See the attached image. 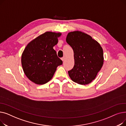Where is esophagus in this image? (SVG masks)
I'll return each instance as SVG.
<instances>
[{"label": "esophagus", "mask_w": 126, "mask_h": 126, "mask_svg": "<svg viewBox=\"0 0 126 126\" xmlns=\"http://www.w3.org/2000/svg\"><path fill=\"white\" fill-rule=\"evenodd\" d=\"M61 60H62L63 61H64L65 60V57H62V58H61Z\"/></svg>", "instance_id": "esophagus-1"}]
</instances>
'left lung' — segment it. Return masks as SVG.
<instances>
[{"label":"left lung","instance_id":"obj_1","mask_svg":"<svg viewBox=\"0 0 126 126\" xmlns=\"http://www.w3.org/2000/svg\"><path fill=\"white\" fill-rule=\"evenodd\" d=\"M66 40L74 50L75 60L73 68L68 71L69 77L79 84H88L103 66L102 46L90 35L79 31L69 32Z\"/></svg>","mask_w":126,"mask_h":126}]
</instances>
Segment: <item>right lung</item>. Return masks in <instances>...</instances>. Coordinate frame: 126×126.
<instances>
[{
  "label": "right lung",
  "instance_id": "right-lung-1",
  "mask_svg": "<svg viewBox=\"0 0 126 126\" xmlns=\"http://www.w3.org/2000/svg\"><path fill=\"white\" fill-rule=\"evenodd\" d=\"M61 32H46L26 45L21 56V64L26 76L38 85L52 79L57 67L62 64L53 47L58 42Z\"/></svg>",
  "mask_w": 126,
  "mask_h": 126
}]
</instances>
